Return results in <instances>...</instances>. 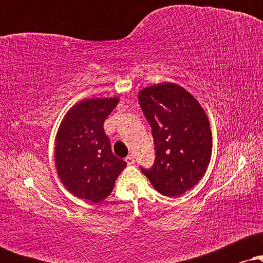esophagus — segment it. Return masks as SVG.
Here are the masks:
<instances>
[{
	"mask_svg": "<svg viewBox=\"0 0 263 263\" xmlns=\"http://www.w3.org/2000/svg\"><path fill=\"white\" fill-rule=\"evenodd\" d=\"M125 161H127V164L128 165H132V164H134V161H135V158H134V156H128L127 158H125Z\"/></svg>",
	"mask_w": 263,
	"mask_h": 263,
	"instance_id": "esophagus-1",
	"label": "esophagus"
}]
</instances>
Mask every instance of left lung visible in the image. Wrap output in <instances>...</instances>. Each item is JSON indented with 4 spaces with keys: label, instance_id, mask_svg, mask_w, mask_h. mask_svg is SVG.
<instances>
[{
    "label": "left lung",
    "instance_id": "left-lung-1",
    "mask_svg": "<svg viewBox=\"0 0 263 263\" xmlns=\"http://www.w3.org/2000/svg\"><path fill=\"white\" fill-rule=\"evenodd\" d=\"M139 103L152 128L153 166L141 168L154 189L176 197L203 177L212 156L210 121L200 103L182 86L161 82L142 88Z\"/></svg>",
    "mask_w": 263,
    "mask_h": 263
}]
</instances>
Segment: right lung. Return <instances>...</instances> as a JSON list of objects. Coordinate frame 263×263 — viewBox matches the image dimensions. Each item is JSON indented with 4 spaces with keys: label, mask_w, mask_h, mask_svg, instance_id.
Here are the masks:
<instances>
[{
    "label": "right lung",
    "mask_w": 263,
    "mask_h": 263,
    "mask_svg": "<svg viewBox=\"0 0 263 263\" xmlns=\"http://www.w3.org/2000/svg\"><path fill=\"white\" fill-rule=\"evenodd\" d=\"M120 98L84 99L66 114L55 139V165L63 185L80 199L100 202L112 192L124 160L115 157L104 121Z\"/></svg>",
    "instance_id": "right-lung-1"
}]
</instances>
